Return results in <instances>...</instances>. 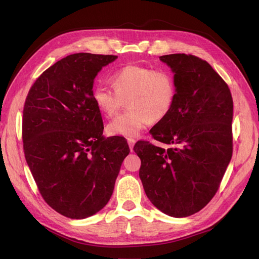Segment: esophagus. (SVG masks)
I'll return each instance as SVG.
<instances>
[{"label": "esophagus", "mask_w": 259, "mask_h": 259, "mask_svg": "<svg viewBox=\"0 0 259 259\" xmlns=\"http://www.w3.org/2000/svg\"><path fill=\"white\" fill-rule=\"evenodd\" d=\"M135 139H133V138H127V144H128V146H130V149H131V151L133 152V148H134V145H135Z\"/></svg>", "instance_id": "34e87169"}]
</instances>
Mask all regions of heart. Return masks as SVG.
Listing matches in <instances>:
<instances>
[{"label":"heart","instance_id":"b5f03b06","mask_svg":"<svg viewBox=\"0 0 259 259\" xmlns=\"http://www.w3.org/2000/svg\"><path fill=\"white\" fill-rule=\"evenodd\" d=\"M111 83L113 90L101 84L94 86L92 97L106 116L115 114L122 101L127 99L128 110L107 125L108 134L112 136L136 137L149 122L165 119L174 106L175 81L166 70L126 66L112 75Z\"/></svg>","mask_w":259,"mask_h":259}]
</instances>
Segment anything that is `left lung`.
Wrapping results in <instances>:
<instances>
[{
    "mask_svg": "<svg viewBox=\"0 0 259 259\" xmlns=\"http://www.w3.org/2000/svg\"><path fill=\"white\" fill-rule=\"evenodd\" d=\"M160 60L174 73L176 96L150 134L168 149L138 142L139 177L152 204L171 217H187L214 197L232 156L233 101L228 85L208 62L186 54Z\"/></svg>",
    "mask_w": 259,
    "mask_h": 259,
    "instance_id": "8db88e82",
    "label": "left lung"
}]
</instances>
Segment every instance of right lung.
Returning a JSON list of instances; mask_svg holds the SVG:
<instances>
[{
    "label": "right lung",
    "mask_w": 259,
    "mask_h": 259,
    "mask_svg": "<svg viewBox=\"0 0 259 259\" xmlns=\"http://www.w3.org/2000/svg\"><path fill=\"white\" fill-rule=\"evenodd\" d=\"M116 58L77 53L60 59L37 77L23 108V150L38 191L72 219L106 206L130 153L124 139L103 135L92 97L96 75Z\"/></svg>",
    "instance_id": "obj_1"
}]
</instances>
